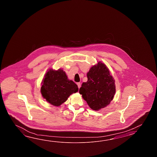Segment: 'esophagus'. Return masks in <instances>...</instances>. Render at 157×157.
I'll use <instances>...</instances> for the list:
<instances>
[{
	"label": "esophagus",
	"mask_w": 157,
	"mask_h": 157,
	"mask_svg": "<svg viewBox=\"0 0 157 157\" xmlns=\"http://www.w3.org/2000/svg\"><path fill=\"white\" fill-rule=\"evenodd\" d=\"M77 86H78V87L80 89V87H81V83L80 82H77Z\"/></svg>",
	"instance_id": "obj_1"
}]
</instances>
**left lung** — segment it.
Instances as JSON below:
<instances>
[{
    "label": "left lung",
    "instance_id": "1",
    "mask_svg": "<svg viewBox=\"0 0 157 157\" xmlns=\"http://www.w3.org/2000/svg\"><path fill=\"white\" fill-rule=\"evenodd\" d=\"M87 81L79 90L83 99L94 110L107 107L113 100L116 93L113 78L105 64L99 62L87 74Z\"/></svg>",
    "mask_w": 157,
    "mask_h": 157
}]
</instances>
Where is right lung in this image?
Returning <instances> with one entry per match:
<instances>
[{
    "instance_id": "obj_1",
    "label": "right lung",
    "mask_w": 157,
    "mask_h": 157,
    "mask_svg": "<svg viewBox=\"0 0 157 157\" xmlns=\"http://www.w3.org/2000/svg\"><path fill=\"white\" fill-rule=\"evenodd\" d=\"M41 93L47 102L59 107L67 100L72 94L78 91V86L68 77L62 70L50 69L42 81Z\"/></svg>"
}]
</instances>
